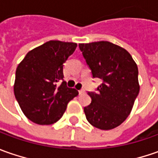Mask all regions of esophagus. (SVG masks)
<instances>
[{
  "instance_id": "34e87169",
  "label": "esophagus",
  "mask_w": 158,
  "mask_h": 158,
  "mask_svg": "<svg viewBox=\"0 0 158 158\" xmlns=\"http://www.w3.org/2000/svg\"><path fill=\"white\" fill-rule=\"evenodd\" d=\"M79 94H83L85 93V89H80L79 91Z\"/></svg>"
}]
</instances>
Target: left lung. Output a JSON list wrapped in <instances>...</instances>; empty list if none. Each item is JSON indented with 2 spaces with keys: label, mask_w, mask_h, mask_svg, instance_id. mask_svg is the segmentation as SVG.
<instances>
[{
  "label": "left lung",
  "mask_w": 158,
  "mask_h": 158,
  "mask_svg": "<svg viewBox=\"0 0 158 158\" xmlns=\"http://www.w3.org/2000/svg\"><path fill=\"white\" fill-rule=\"evenodd\" d=\"M93 78L102 80L97 92H88L92 101L84 107L94 127L108 130L127 119L138 95V68L125 49L110 42L79 44Z\"/></svg>",
  "instance_id": "1"
}]
</instances>
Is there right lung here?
Here are the masks:
<instances>
[{"label": "right lung", "mask_w": 158, "mask_h": 158, "mask_svg": "<svg viewBox=\"0 0 158 158\" xmlns=\"http://www.w3.org/2000/svg\"><path fill=\"white\" fill-rule=\"evenodd\" d=\"M76 47L75 43L49 41L28 52L18 64L15 96L23 113L31 122L39 125L57 123L69 101L79 94L63 79L64 63Z\"/></svg>", "instance_id": "obj_1"}]
</instances>
